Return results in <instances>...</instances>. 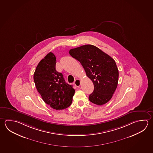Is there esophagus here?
Listing matches in <instances>:
<instances>
[{
    "mask_svg": "<svg viewBox=\"0 0 153 153\" xmlns=\"http://www.w3.org/2000/svg\"><path fill=\"white\" fill-rule=\"evenodd\" d=\"M74 85H75V86L78 87H79V86H80V79H75V81H74Z\"/></svg>",
    "mask_w": 153,
    "mask_h": 153,
    "instance_id": "34e87169",
    "label": "esophagus"
}]
</instances>
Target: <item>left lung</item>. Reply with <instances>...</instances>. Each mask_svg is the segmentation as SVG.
<instances>
[{
	"label": "left lung",
	"mask_w": 153,
	"mask_h": 153,
	"mask_svg": "<svg viewBox=\"0 0 153 153\" xmlns=\"http://www.w3.org/2000/svg\"><path fill=\"white\" fill-rule=\"evenodd\" d=\"M69 53L80 62L94 84V91L89 95V101L100 106L108 102L118 83L119 70L114 59L92 45L73 48Z\"/></svg>",
	"instance_id": "obj_1"
}]
</instances>
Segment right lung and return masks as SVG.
Here are the masks:
<instances>
[{
  "label": "right lung",
  "mask_w": 153,
  "mask_h": 153,
  "mask_svg": "<svg viewBox=\"0 0 153 153\" xmlns=\"http://www.w3.org/2000/svg\"><path fill=\"white\" fill-rule=\"evenodd\" d=\"M56 62L54 54L48 53L38 64L33 79L45 102L52 108L61 110L71 105L75 90L65 82L62 74L56 71Z\"/></svg>",
  "instance_id": "add662e5"
}]
</instances>
